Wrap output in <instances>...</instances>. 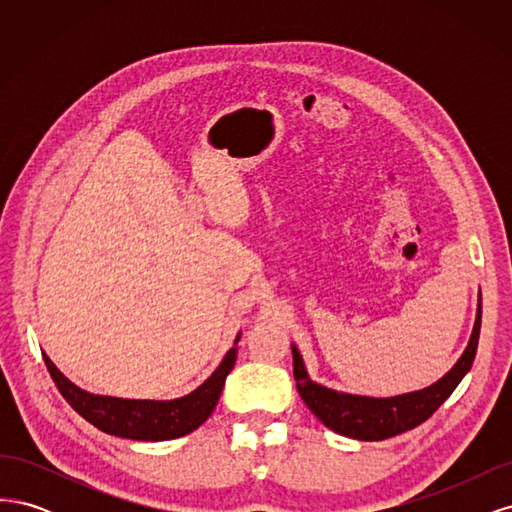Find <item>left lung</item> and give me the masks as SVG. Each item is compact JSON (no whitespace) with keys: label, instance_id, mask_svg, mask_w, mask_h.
<instances>
[{"label":"left lung","instance_id":"left-lung-1","mask_svg":"<svg viewBox=\"0 0 512 512\" xmlns=\"http://www.w3.org/2000/svg\"><path fill=\"white\" fill-rule=\"evenodd\" d=\"M480 314H483V305H480L478 294L476 320L466 350H463L457 363L448 369L438 382L425 386V389L395 397H367L327 389V386H322L309 378L303 356L299 348L292 344V363L297 391L305 401V406L329 429L339 433V436L365 442L393 438L397 433H404L408 429H414L416 425L425 423L427 418L451 397L463 376L468 374L478 348Z\"/></svg>","mask_w":512,"mask_h":512}]
</instances>
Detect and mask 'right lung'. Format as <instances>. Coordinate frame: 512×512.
Returning a JSON list of instances; mask_svg holds the SVG:
<instances>
[{"instance_id": "right-lung-1", "label": "right lung", "mask_w": 512, "mask_h": 512, "mask_svg": "<svg viewBox=\"0 0 512 512\" xmlns=\"http://www.w3.org/2000/svg\"><path fill=\"white\" fill-rule=\"evenodd\" d=\"M239 337L241 333L235 339V346L226 352L218 369L198 389L177 399H123L89 393L61 374L44 352L42 356L59 393L85 421L108 433V436L162 442L188 436L211 416L215 406H218L226 376L235 367Z\"/></svg>"}]
</instances>
